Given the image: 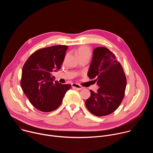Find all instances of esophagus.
Masks as SVG:
<instances>
[{
	"label": "esophagus",
	"mask_w": 153,
	"mask_h": 153,
	"mask_svg": "<svg viewBox=\"0 0 153 153\" xmlns=\"http://www.w3.org/2000/svg\"><path fill=\"white\" fill-rule=\"evenodd\" d=\"M71 86H72L73 88H74V89L77 90H80L83 89V87L81 85H80L79 84H77V83H72Z\"/></svg>",
	"instance_id": "34e87169"
}]
</instances>
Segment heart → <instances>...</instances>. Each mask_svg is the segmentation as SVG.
Segmentation results:
<instances>
[{
    "instance_id": "1",
    "label": "heart",
    "mask_w": 153,
    "mask_h": 153,
    "mask_svg": "<svg viewBox=\"0 0 153 153\" xmlns=\"http://www.w3.org/2000/svg\"><path fill=\"white\" fill-rule=\"evenodd\" d=\"M76 52L81 59V60L83 59H89L91 56V48L86 45H81L79 47L77 48Z\"/></svg>"
}]
</instances>
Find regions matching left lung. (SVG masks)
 <instances>
[{"label":"left lung","mask_w":153,"mask_h":153,"mask_svg":"<svg viewBox=\"0 0 153 153\" xmlns=\"http://www.w3.org/2000/svg\"><path fill=\"white\" fill-rule=\"evenodd\" d=\"M88 76L99 86L97 93L90 90L91 96L85 102L88 110L96 116L115 111L124 97L126 86L123 67L116 56L106 48H95Z\"/></svg>","instance_id":"obj_1"}]
</instances>
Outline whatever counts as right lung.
I'll return each instance as SVG.
<instances>
[{
    "label": "right lung",
    "instance_id": "obj_1",
    "mask_svg": "<svg viewBox=\"0 0 153 153\" xmlns=\"http://www.w3.org/2000/svg\"><path fill=\"white\" fill-rule=\"evenodd\" d=\"M67 45L41 48L25 62L22 72L20 85L31 104L43 112L53 111L60 105L69 84L54 82L53 73L60 68Z\"/></svg>",
    "mask_w": 153,
    "mask_h": 153
}]
</instances>
